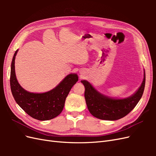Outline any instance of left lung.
Wrapping results in <instances>:
<instances>
[{"instance_id": "left-lung-1", "label": "left lung", "mask_w": 156, "mask_h": 156, "mask_svg": "<svg viewBox=\"0 0 156 156\" xmlns=\"http://www.w3.org/2000/svg\"><path fill=\"white\" fill-rule=\"evenodd\" d=\"M81 83L85 88L84 98L91 115L101 120H116L129 114L140 100L145 86V72L139 89L132 96L124 99H115L103 95L86 80H83Z\"/></svg>"}]
</instances>
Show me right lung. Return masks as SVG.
Masks as SVG:
<instances>
[{
	"label": "right lung",
	"instance_id": "1",
	"mask_svg": "<svg viewBox=\"0 0 156 156\" xmlns=\"http://www.w3.org/2000/svg\"><path fill=\"white\" fill-rule=\"evenodd\" d=\"M17 51L13 56L10 72V87L14 100L33 119L41 121L54 119L62 111L66 98L78 81V75L76 73L68 75L55 88L47 92H28L21 87L16 78L15 59Z\"/></svg>",
	"mask_w": 156,
	"mask_h": 156
}]
</instances>
